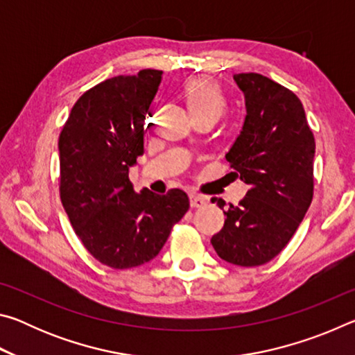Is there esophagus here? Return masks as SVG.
Masks as SVG:
<instances>
[{
    "instance_id": "esophagus-1",
    "label": "esophagus",
    "mask_w": 355,
    "mask_h": 355,
    "mask_svg": "<svg viewBox=\"0 0 355 355\" xmlns=\"http://www.w3.org/2000/svg\"><path fill=\"white\" fill-rule=\"evenodd\" d=\"M189 203H191V207H192V208H202V207H205V205H207L208 200H207L205 197H203V196H199V194H191V196H189Z\"/></svg>"
}]
</instances>
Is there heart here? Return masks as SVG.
<instances>
[{"instance_id": "b5f03b06", "label": "heart", "mask_w": 355, "mask_h": 355, "mask_svg": "<svg viewBox=\"0 0 355 355\" xmlns=\"http://www.w3.org/2000/svg\"><path fill=\"white\" fill-rule=\"evenodd\" d=\"M184 97L194 119L213 117L218 120L227 106L219 86L208 78H194L186 83Z\"/></svg>"}]
</instances>
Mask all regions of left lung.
<instances>
[{
  "label": "left lung",
  "mask_w": 355,
  "mask_h": 355,
  "mask_svg": "<svg viewBox=\"0 0 355 355\" xmlns=\"http://www.w3.org/2000/svg\"><path fill=\"white\" fill-rule=\"evenodd\" d=\"M233 80L244 94L245 119L225 158L250 189L238 207L224 211V228L211 244L222 260L249 268L279 255L307 213L315 137L290 89L260 73ZM218 205L224 208L225 202Z\"/></svg>",
  "instance_id": "obj_1"
}]
</instances>
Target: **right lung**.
I'll list each match as a JSON object with an SVG mask.
<instances>
[{"instance_id":"right-lung-1","label":"right lung","mask_w":355,"mask_h":355,"mask_svg":"<svg viewBox=\"0 0 355 355\" xmlns=\"http://www.w3.org/2000/svg\"><path fill=\"white\" fill-rule=\"evenodd\" d=\"M163 71L110 78L84 92L59 136L61 200L94 258L114 269L136 268L159 254L189 208L182 189L135 192L130 167L144 155V120Z\"/></svg>"}]
</instances>
